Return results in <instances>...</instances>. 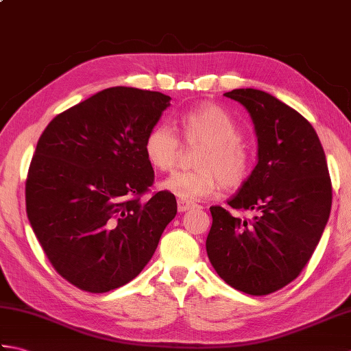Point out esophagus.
<instances>
[{
    "label": "esophagus",
    "mask_w": 351,
    "mask_h": 351,
    "mask_svg": "<svg viewBox=\"0 0 351 351\" xmlns=\"http://www.w3.org/2000/svg\"><path fill=\"white\" fill-rule=\"evenodd\" d=\"M196 204L191 202V200L187 199H178V211L184 213V211H189L191 208H195Z\"/></svg>",
    "instance_id": "1"
}]
</instances>
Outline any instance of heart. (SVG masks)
Here are the masks:
<instances>
[{"instance_id": "b5f03b06", "label": "heart", "mask_w": 351, "mask_h": 351, "mask_svg": "<svg viewBox=\"0 0 351 351\" xmlns=\"http://www.w3.org/2000/svg\"><path fill=\"white\" fill-rule=\"evenodd\" d=\"M187 145H202L195 158L196 170L178 171L161 182V187L180 199L196 200L213 195L220 184L237 190L247 182L253 158L243 143V130L234 116L217 104H200L180 117ZM181 140L166 125H155L143 140V152L152 167L170 171L181 155Z\"/></svg>"}]
</instances>
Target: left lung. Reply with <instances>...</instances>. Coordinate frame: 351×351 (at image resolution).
I'll return each instance as SVG.
<instances>
[{"label": "left lung", "instance_id": "8db88e82", "mask_svg": "<svg viewBox=\"0 0 351 351\" xmlns=\"http://www.w3.org/2000/svg\"><path fill=\"white\" fill-rule=\"evenodd\" d=\"M245 107L258 136V164L228 200L211 206L206 253L228 285L250 295L293 282L314 253L332 206V181L315 130L300 113L255 88L225 93Z\"/></svg>", "mask_w": 351, "mask_h": 351}]
</instances>
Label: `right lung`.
Segmentation results:
<instances>
[{
	"instance_id": "1",
	"label": "right lung",
	"mask_w": 351,
	"mask_h": 351,
	"mask_svg": "<svg viewBox=\"0 0 351 351\" xmlns=\"http://www.w3.org/2000/svg\"><path fill=\"white\" fill-rule=\"evenodd\" d=\"M170 96L110 87L57 114L37 141L25 181L29 225L54 270L87 293L132 280L176 215L154 191L143 152Z\"/></svg>"
}]
</instances>
